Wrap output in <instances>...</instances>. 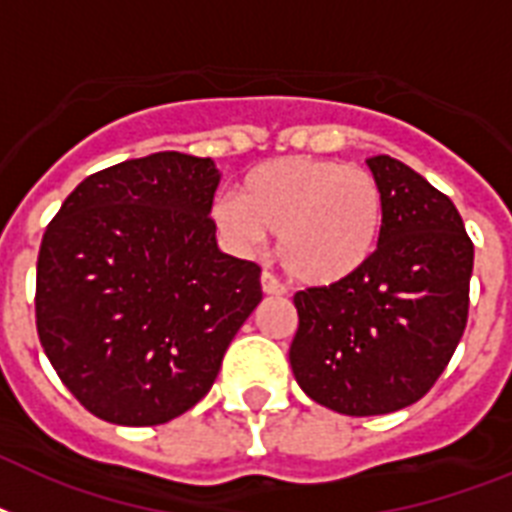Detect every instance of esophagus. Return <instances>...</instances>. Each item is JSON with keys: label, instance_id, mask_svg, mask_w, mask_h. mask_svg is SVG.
I'll return each instance as SVG.
<instances>
[{"label": "esophagus", "instance_id": "esophagus-1", "mask_svg": "<svg viewBox=\"0 0 512 512\" xmlns=\"http://www.w3.org/2000/svg\"><path fill=\"white\" fill-rule=\"evenodd\" d=\"M260 284H263V292L270 294V297H281V294H286V286L281 284L273 273H268V270L260 276Z\"/></svg>", "mask_w": 512, "mask_h": 512}]
</instances>
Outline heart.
Listing matches in <instances>:
<instances>
[{
	"instance_id": "b5f03b06",
	"label": "heart",
	"mask_w": 512,
	"mask_h": 512,
	"mask_svg": "<svg viewBox=\"0 0 512 512\" xmlns=\"http://www.w3.org/2000/svg\"><path fill=\"white\" fill-rule=\"evenodd\" d=\"M215 226L242 249L278 236V260L307 286L347 281L368 265L384 231V191L371 170L292 155L257 165L239 197L213 205Z\"/></svg>"
}]
</instances>
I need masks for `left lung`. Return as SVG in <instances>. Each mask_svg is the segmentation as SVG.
Segmentation results:
<instances>
[{
	"mask_svg": "<svg viewBox=\"0 0 512 512\" xmlns=\"http://www.w3.org/2000/svg\"><path fill=\"white\" fill-rule=\"evenodd\" d=\"M368 168L384 191L376 252L347 281L294 294V378L342 415H384L421 400L468 321L473 242L458 207L394 157H371Z\"/></svg>",
	"mask_w": 512,
	"mask_h": 512,
	"instance_id": "1",
	"label": "left lung"
}]
</instances>
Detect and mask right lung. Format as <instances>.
<instances>
[{
	"mask_svg": "<svg viewBox=\"0 0 512 512\" xmlns=\"http://www.w3.org/2000/svg\"><path fill=\"white\" fill-rule=\"evenodd\" d=\"M210 157L157 152L73 189L41 239L36 328L89 413L157 426L197 405L263 299L260 268L220 252Z\"/></svg>",
	"mask_w": 512,
	"mask_h": 512,
	"instance_id": "add662e5",
	"label": "right lung"
}]
</instances>
